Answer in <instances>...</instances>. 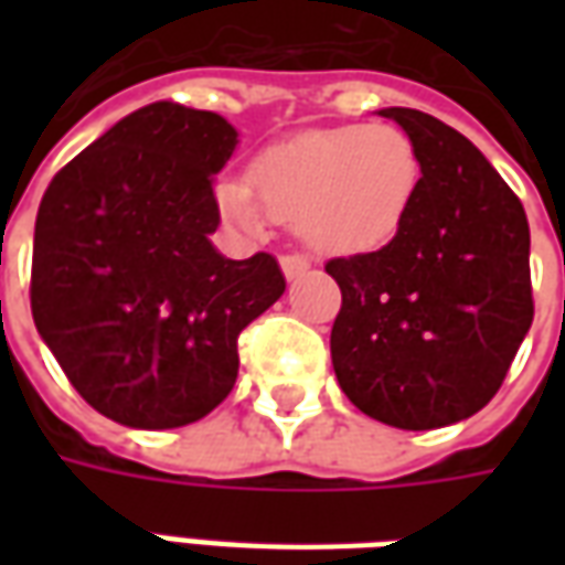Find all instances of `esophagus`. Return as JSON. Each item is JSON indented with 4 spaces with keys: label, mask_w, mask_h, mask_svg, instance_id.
<instances>
[{
    "label": "esophagus",
    "mask_w": 565,
    "mask_h": 565,
    "mask_svg": "<svg viewBox=\"0 0 565 565\" xmlns=\"http://www.w3.org/2000/svg\"><path fill=\"white\" fill-rule=\"evenodd\" d=\"M308 269H311V259L302 257V254H287V257H281V271L287 281H294V278H299V275H306Z\"/></svg>",
    "instance_id": "obj_1"
}]
</instances>
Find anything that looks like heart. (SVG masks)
Returning a JSON list of instances; mask_svg holds the SVG:
<instances>
[{
    "label": "heart",
    "mask_w": 565,
    "mask_h": 565,
    "mask_svg": "<svg viewBox=\"0 0 565 565\" xmlns=\"http://www.w3.org/2000/svg\"><path fill=\"white\" fill-rule=\"evenodd\" d=\"M254 181L223 178L217 205L242 233L296 226L320 250H369L391 242L420 181L415 145L396 127L311 129L269 148Z\"/></svg>",
    "instance_id": "heart-1"
}]
</instances>
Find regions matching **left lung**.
I'll list each match as a JSON object with an SVG mask.
<instances>
[{"label": "left lung", "instance_id": "1", "mask_svg": "<svg viewBox=\"0 0 565 565\" xmlns=\"http://www.w3.org/2000/svg\"><path fill=\"white\" fill-rule=\"evenodd\" d=\"M405 129L420 181L403 226L372 254L327 263L342 287L330 351L344 396L396 429L481 412L533 323L530 223L472 141L415 108Z\"/></svg>", "mask_w": 565, "mask_h": 565}]
</instances>
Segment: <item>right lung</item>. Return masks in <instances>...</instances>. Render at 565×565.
I'll return each mask as SVG.
<instances>
[{
  "label": "right lung",
  "mask_w": 565,
  "mask_h": 565,
  "mask_svg": "<svg viewBox=\"0 0 565 565\" xmlns=\"http://www.w3.org/2000/svg\"><path fill=\"white\" fill-rule=\"evenodd\" d=\"M238 145L214 111L150 103L81 150L44 190L32 320L72 387L132 429L214 412L238 375V332L275 306L271 254L226 259L211 178Z\"/></svg>",
  "instance_id": "obj_1"
}]
</instances>
